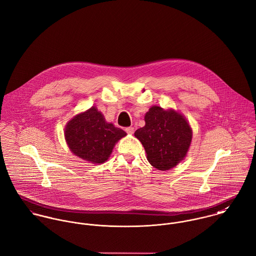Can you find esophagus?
I'll return each instance as SVG.
<instances>
[{
    "label": "esophagus",
    "mask_w": 256,
    "mask_h": 256,
    "mask_svg": "<svg viewBox=\"0 0 256 256\" xmlns=\"http://www.w3.org/2000/svg\"><path fill=\"white\" fill-rule=\"evenodd\" d=\"M126 132V134H132L134 132V128H132V126H128V128H126V130H124Z\"/></svg>",
    "instance_id": "obj_1"
}]
</instances>
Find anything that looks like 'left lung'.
<instances>
[{"label": "left lung", "mask_w": 256, "mask_h": 256, "mask_svg": "<svg viewBox=\"0 0 256 256\" xmlns=\"http://www.w3.org/2000/svg\"><path fill=\"white\" fill-rule=\"evenodd\" d=\"M146 126L134 132L144 146L148 162L158 170H169L180 163L190 148L193 132L179 112L152 106L144 116Z\"/></svg>", "instance_id": "obj_1"}]
</instances>
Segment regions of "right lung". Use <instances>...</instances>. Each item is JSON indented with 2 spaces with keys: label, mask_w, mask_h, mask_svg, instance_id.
Wrapping results in <instances>:
<instances>
[{
  "label": "right lung",
  "mask_w": 256,
  "mask_h": 256,
  "mask_svg": "<svg viewBox=\"0 0 256 256\" xmlns=\"http://www.w3.org/2000/svg\"><path fill=\"white\" fill-rule=\"evenodd\" d=\"M126 136V132L122 128L106 122L95 106L74 116L64 130L65 140L71 152L93 164L106 162L116 144Z\"/></svg>",
  "instance_id": "right-lung-1"
}]
</instances>
